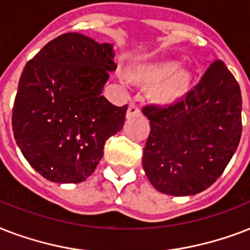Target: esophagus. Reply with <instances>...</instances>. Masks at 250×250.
Instances as JSON below:
<instances>
[{
    "instance_id": "1",
    "label": "esophagus",
    "mask_w": 250,
    "mask_h": 250,
    "mask_svg": "<svg viewBox=\"0 0 250 250\" xmlns=\"http://www.w3.org/2000/svg\"><path fill=\"white\" fill-rule=\"evenodd\" d=\"M141 113V108L137 105L135 103H130L129 104V108H127L126 112V117H133L135 115H139Z\"/></svg>"
}]
</instances>
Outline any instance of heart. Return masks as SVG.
<instances>
[{
    "label": "heart",
    "mask_w": 250,
    "mask_h": 250,
    "mask_svg": "<svg viewBox=\"0 0 250 250\" xmlns=\"http://www.w3.org/2000/svg\"><path fill=\"white\" fill-rule=\"evenodd\" d=\"M177 67L179 63L176 62L158 63L151 66L141 67L135 70L131 77L135 81L143 83L158 82L163 79L164 81L156 86L154 95L162 103H171L184 94L191 78L190 73L187 69L177 70ZM119 78L121 82L127 81L124 74H119Z\"/></svg>",
    "instance_id": "1"
}]
</instances>
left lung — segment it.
Returning a JSON list of instances; mask_svg holds the SVG:
<instances>
[{
  "label": "left lung",
  "instance_id": "1",
  "mask_svg": "<svg viewBox=\"0 0 250 250\" xmlns=\"http://www.w3.org/2000/svg\"><path fill=\"white\" fill-rule=\"evenodd\" d=\"M150 135L143 148L147 179L160 193L194 195L215 183L239 146L241 91L223 61L208 66L185 99L147 105Z\"/></svg>",
  "mask_w": 250,
  "mask_h": 250
}]
</instances>
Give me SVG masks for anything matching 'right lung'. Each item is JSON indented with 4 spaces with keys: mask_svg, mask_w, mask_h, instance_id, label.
I'll return each mask as SVG.
<instances>
[{
    "mask_svg": "<svg viewBox=\"0 0 250 250\" xmlns=\"http://www.w3.org/2000/svg\"><path fill=\"white\" fill-rule=\"evenodd\" d=\"M113 45L78 32L63 34L23 69L13 108V131L23 156L42 177L82 183L104 154V143L124 126L127 105L102 95Z\"/></svg>",
    "mask_w": 250,
    "mask_h": 250,
    "instance_id": "right-lung-1",
    "label": "right lung"
}]
</instances>
